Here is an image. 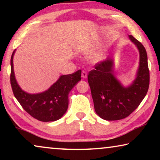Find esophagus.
Returning a JSON list of instances; mask_svg holds the SVG:
<instances>
[{
  "instance_id": "obj_1",
  "label": "esophagus",
  "mask_w": 160,
  "mask_h": 160,
  "mask_svg": "<svg viewBox=\"0 0 160 160\" xmlns=\"http://www.w3.org/2000/svg\"><path fill=\"white\" fill-rule=\"evenodd\" d=\"M82 77L83 78H87V73L84 71L82 72Z\"/></svg>"
}]
</instances>
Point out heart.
<instances>
[{"instance_id":"heart-1","label":"heart","mask_w":160,"mask_h":160,"mask_svg":"<svg viewBox=\"0 0 160 160\" xmlns=\"http://www.w3.org/2000/svg\"><path fill=\"white\" fill-rule=\"evenodd\" d=\"M96 44H97V41L96 40H87L78 46L77 49L83 53H87V52L90 51L92 49H93ZM105 55H106L105 49H100L91 52L89 54L88 59L90 62L96 63L101 61L105 58Z\"/></svg>"}]
</instances>
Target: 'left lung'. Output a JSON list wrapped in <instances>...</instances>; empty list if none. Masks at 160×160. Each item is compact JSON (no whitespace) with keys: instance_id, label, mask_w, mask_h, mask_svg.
<instances>
[{"instance_id":"1","label":"left lung","mask_w":160,"mask_h":160,"mask_svg":"<svg viewBox=\"0 0 160 160\" xmlns=\"http://www.w3.org/2000/svg\"><path fill=\"white\" fill-rule=\"evenodd\" d=\"M129 39L139 52V66L132 84L124 86L114 76V60L108 57L89 71L90 87L95 112L102 119L114 121L128 117L138 108L147 93L149 71L146 49L131 35Z\"/></svg>"}]
</instances>
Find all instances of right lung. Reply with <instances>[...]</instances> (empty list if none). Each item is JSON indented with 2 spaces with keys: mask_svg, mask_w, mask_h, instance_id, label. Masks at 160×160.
I'll return each instance as SVG.
<instances>
[{
  "mask_svg": "<svg viewBox=\"0 0 160 160\" xmlns=\"http://www.w3.org/2000/svg\"><path fill=\"white\" fill-rule=\"evenodd\" d=\"M11 58V85L14 97L22 108L35 119L41 122H54L60 119L68 107V94L81 80L82 71L68 75H62L47 90L30 94L19 87L15 78L13 58Z\"/></svg>",
  "mask_w": 160,
  "mask_h": 160,
  "instance_id": "1",
  "label": "right lung"
}]
</instances>
